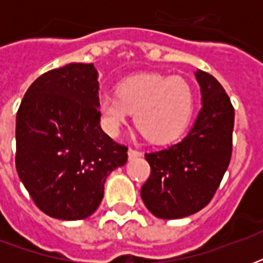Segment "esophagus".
Wrapping results in <instances>:
<instances>
[{
    "label": "esophagus",
    "mask_w": 263,
    "mask_h": 263,
    "mask_svg": "<svg viewBox=\"0 0 263 263\" xmlns=\"http://www.w3.org/2000/svg\"><path fill=\"white\" fill-rule=\"evenodd\" d=\"M143 156V153L139 152V150H135V148H129L128 150V158L129 160H134V158H138V157Z\"/></svg>",
    "instance_id": "obj_1"
}]
</instances>
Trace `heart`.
I'll list each match as a JSON object with an SVG mask.
<instances>
[{
  "label": "heart",
  "mask_w": 263,
  "mask_h": 263,
  "mask_svg": "<svg viewBox=\"0 0 263 263\" xmlns=\"http://www.w3.org/2000/svg\"><path fill=\"white\" fill-rule=\"evenodd\" d=\"M98 111L110 135H117L129 113H135L136 127L148 140L168 143L185 131L194 111V94L181 78L144 73L120 82L117 95H101Z\"/></svg>",
  "instance_id": "obj_1"
}]
</instances>
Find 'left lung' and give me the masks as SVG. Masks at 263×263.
I'll return each instance as SVG.
<instances>
[{
  "label": "left lung",
  "mask_w": 263,
  "mask_h": 263,
  "mask_svg": "<svg viewBox=\"0 0 263 263\" xmlns=\"http://www.w3.org/2000/svg\"><path fill=\"white\" fill-rule=\"evenodd\" d=\"M195 78L202 107L190 132L169 147L144 154L152 173L140 196L162 220L202 210L216 194L232 156L235 110L231 99L210 73L198 69Z\"/></svg>",
  "instance_id": "obj_1"
}]
</instances>
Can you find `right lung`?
<instances>
[{
  "mask_svg": "<svg viewBox=\"0 0 263 263\" xmlns=\"http://www.w3.org/2000/svg\"><path fill=\"white\" fill-rule=\"evenodd\" d=\"M98 71L71 63L31 84L16 116V169L35 204L65 221L98 209L103 184L128 147L99 125Z\"/></svg>",
  "mask_w": 263,
  "mask_h": 263,
  "instance_id": "right-lung-1",
  "label": "right lung"
}]
</instances>
